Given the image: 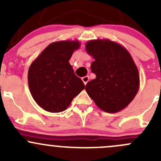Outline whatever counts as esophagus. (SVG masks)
Masks as SVG:
<instances>
[{"label": "esophagus", "instance_id": "1", "mask_svg": "<svg viewBox=\"0 0 161 161\" xmlns=\"http://www.w3.org/2000/svg\"><path fill=\"white\" fill-rule=\"evenodd\" d=\"M82 82H84V84H85V85H86L87 82L90 81V77H89V76H84V77L82 78Z\"/></svg>", "mask_w": 161, "mask_h": 161}]
</instances>
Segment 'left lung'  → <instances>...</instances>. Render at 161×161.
I'll return each mask as SVG.
<instances>
[{
	"instance_id": "8db88e82",
	"label": "left lung",
	"mask_w": 161,
	"mask_h": 161,
	"mask_svg": "<svg viewBox=\"0 0 161 161\" xmlns=\"http://www.w3.org/2000/svg\"><path fill=\"white\" fill-rule=\"evenodd\" d=\"M86 50L95 61L91 71L96 75L86 90L102 111L116 113L132 101L139 88V74L129 52L110 40H92Z\"/></svg>"
}]
</instances>
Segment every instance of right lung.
I'll return each mask as SVG.
<instances>
[{"label": "right lung", "instance_id": "obj_1", "mask_svg": "<svg viewBox=\"0 0 161 161\" xmlns=\"http://www.w3.org/2000/svg\"><path fill=\"white\" fill-rule=\"evenodd\" d=\"M80 47L78 40H62L48 45L32 61L28 71L30 92L37 104L51 113L64 111L85 85L69 64Z\"/></svg>", "mask_w": 161, "mask_h": 161}]
</instances>
